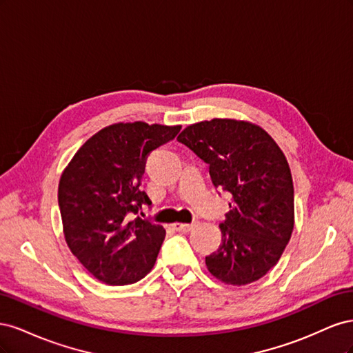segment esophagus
<instances>
[{"mask_svg":"<svg viewBox=\"0 0 353 353\" xmlns=\"http://www.w3.org/2000/svg\"><path fill=\"white\" fill-rule=\"evenodd\" d=\"M199 223V221H194V222H191V223H183V222H175L174 223V228L176 230V231H183V232H188V231H191L193 230L196 225Z\"/></svg>","mask_w":353,"mask_h":353,"instance_id":"esophagus-1","label":"esophagus"}]
</instances>
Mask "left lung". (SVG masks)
I'll list each match as a JSON object with an SVG mask.
<instances>
[{"mask_svg": "<svg viewBox=\"0 0 353 353\" xmlns=\"http://www.w3.org/2000/svg\"><path fill=\"white\" fill-rule=\"evenodd\" d=\"M209 165L215 187L231 194L222 241L206 256L209 272L231 285L253 283L280 261L294 227V190L281 148L261 126L212 119L178 135Z\"/></svg>", "mask_w": 353, "mask_h": 353, "instance_id": "obj_1", "label": "left lung"}]
</instances>
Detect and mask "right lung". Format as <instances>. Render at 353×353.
<instances>
[{"mask_svg":"<svg viewBox=\"0 0 353 353\" xmlns=\"http://www.w3.org/2000/svg\"><path fill=\"white\" fill-rule=\"evenodd\" d=\"M181 126L113 123L85 143L63 170L59 208L70 252L99 281L132 284L152 271L165 228L140 216L145 160Z\"/></svg>","mask_w":353,"mask_h":353,"instance_id":"obj_1","label":"right lung"}]
</instances>
